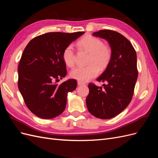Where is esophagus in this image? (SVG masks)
I'll return each instance as SVG.
<instances>
[{
    "label": "esophagus",
    "instance_id": "1",
    "mask_svg": "<svg viewBox=\"0 0 158 158\" xmlns=\"http://www.w3.org/2000/svg\"><path fill=\"white\" fill-rule=\"evenodd\" d=\"M78 85H85V83H84V82H80V81H78Z\"/></svg>",
    "mask_w": 158,
    "mask_h": 158
}]
</instances>
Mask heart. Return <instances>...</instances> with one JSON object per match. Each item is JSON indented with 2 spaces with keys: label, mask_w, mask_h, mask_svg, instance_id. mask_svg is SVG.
Segmentation results:
<instances>
[{
  "label": "heart",
  "mask_w": 158,
  "mask_h": 158,
  "mask_svg": "<svg viewBox=\"0 0 158 158\" xmlns=\"http://www.w3.org/2000/svg\"><path fill=\"white\" fill-rule=\"evenodd\" d=\"M81 49L89 53L88 66H76L70 71V76L80 82H87L95 77L100 70H104L111 59V50L103 42L97 37L87 35L81 39L78 43ZM74 50L72 45H69L63 52V59L64 64L72 67L74 64Z\"/></svg>",
  "instance_id": "b5f03b06"
}]
</instances>
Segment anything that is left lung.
<instances>
[{
	"mask_svg": "<svg viewBox=\"0 0 158 158\" xmlns=\"http://www.w3.org/2000/svg\"><path fill=\"white\" fill-rule=\"evenodd\" d=\"M93 35L108 41L112 56L106 69L97 78L106 83L103 88L89 84L85 102L94 116L109 119L121 113L131 101L138 77L136 53L131 42L118 32L99 30Z\"/></svg>",
	"mask_w": 158,
	"mask_h": 158,
	"instance_id": "8db88e82",
	"label": "left lung"
}]
</instances>
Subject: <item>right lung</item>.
Here are the masks:
<instances>
[{
	"instance_id": "1",
	"label": "right lung",
	"mask_w": 158,
	"mask_h": 158,
	"mask_svg": "<svg viewBox=\"0 0 158 158\" xmlns=\"http://www.w3.org/2000/svg\"><path fill=\"white\" fill-rule=\"evenodd\" d=\"M84 31L50 32L31 40L18 65V88L27 108L37 117L49 119L64 111L69 92L77 86L74 79L59 84L66 75L63 52Z\"/></svg>"
}]
</instances>
